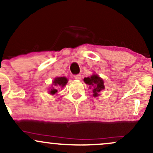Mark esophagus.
<instances>
[{
    "label": "esophagus",
    "mask_w": 153,
    "mask_h": 153,
    "mask_svg": "<svg viewBox=\"0 0 153 153\" xmlns=\"http://www.w3.org/2000/svg\"><path fill=\"white\" fill-rule=\"evenodd\" d=\"M74 78L76 79V80H80V79H81V75H80V74L75 75H74Z\"/></svg>",
    "instance_id": "1"
}]
</instances>
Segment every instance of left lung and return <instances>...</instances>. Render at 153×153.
<instances>
[{
    "label": "left lung",
    "instance_id": "8db88e82",
    "mask_svg": "<svg viewBox=\"0 0 153 153\" xmlns=\"http://www.w3.org/2000/svg\"><path fill=\"white\" fill-rule=\"evenodd\" d=\"M83 80L85 83L90 86V88H93L94 96H98L99 95V93L104 89L103 80L97 75H92L90 78L89 77L85 78Z\"/></svg>",
    "mask_w": 153,
    "mask_h": 153
}]
</instances>
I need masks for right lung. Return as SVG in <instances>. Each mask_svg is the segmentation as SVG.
<instances>
[{
	"mask_svg": "<svg viewBox=\"0 0 153 153\" xmlns=\"http://www.w3.org/2000/svg\"><path fill=\"white\" fill-rule=\"evenodd\" d=\"M68 82V79L65 77H58L54 79L53 81V87L50 91V94L54 95L57 92V89L61 87H64Z\"/></svg>",
	"mask_w": 153,
	"mask_h": 153,
	"instance_id": "add662e5",
	"label": "right lung"
}]
</instances>
